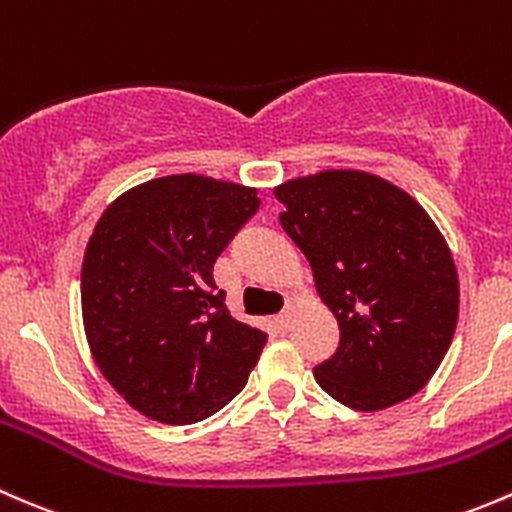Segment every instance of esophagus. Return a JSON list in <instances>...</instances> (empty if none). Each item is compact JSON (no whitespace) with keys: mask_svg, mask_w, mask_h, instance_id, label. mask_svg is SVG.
Returning <instances> with one entry per match:
<instances>
[{"mask_svg":"<svg viewBox=\"0 0 512 512\" xmlns=\"http://www.w3.org/2000/svg\"><path fill=\"white\" fill-rule=\"evenodd\" d=\"M293 315H295V305L288 303L286 308H283V313L276 318V323L281 325L283 330H291L293 328Z\"/></svg>","mask_w":512,"mask_h":512,"instance_id":"1","label":"esophagus"}]
</instances>
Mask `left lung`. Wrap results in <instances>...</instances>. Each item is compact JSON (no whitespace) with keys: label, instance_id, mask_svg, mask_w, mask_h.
<instances>
[{"label":"left lung","instance_id":"left-lung-1","mask_svg":"<svg viewBox=\"0 0 512 512\" xmlns=\"http://www.w3.org/2000/svg\"><path fill=\"white\" fill-rule=\"evenodd\" d=\"M273 197L340 328L337 352L313 370L320 387L357 412L414 397L458 323V273L439 226L412 194L362 170L288 179Z\"/></svg>","mask_w":512,"mask_h":512}]
</instances>
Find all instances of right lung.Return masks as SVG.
I'll return each mask as SVG.
<instances>
[{"instance_id": "1", "label": "right lung", "mask_w": 512, "mask_h": 512, "mask_svg": "<svg viewBox=\"0 0 512 512\" xmlns=\"http://www.w3.org/2000/svg\"><path fill=\"white\" fill-rule=\"evenodd\" d=\"M254 187L170 175L100 214L81 271L86 340L98 370L147 419L182 426L246 387L268 335L239 323L214 263L256 214Z\"/></svg>"}]
</instances>
